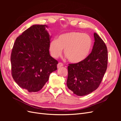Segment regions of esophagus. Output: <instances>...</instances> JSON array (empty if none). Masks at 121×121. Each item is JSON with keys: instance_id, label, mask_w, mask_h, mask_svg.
Here are the masks:
<instances>
[{"instance_id": "34e87169", "label": "esophagus", "mask_w": 121, "mask_h": 121, "mask_svg": "<svg viewBox=\"0 0 121 121\" xmlns=\"http://www.w3.org/2000/svg\"><path fill=\"white\" fill-rule=\"evenodd\" d=\"M63 64L61 63H59L57 65V68H60L63 67Z\"/></svg>"}]
</instances>
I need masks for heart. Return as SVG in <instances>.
<instances>
[{"label": "heart", "instance_id": "obj_1", "mask_svg": "<svg viewBox=\"0 0 121 121\" xmlns=\"http://www.w3.org/2000/svg\"><path fill=\"white\" fill-rule=\"evenodd\" d=\"M92 46L90 36L78 32H71L60 35L51 41L49 45L50 55L54 58L60 56L63 49L65 56L72 63H79L88 56Z\"/></svg>", "mask_w": 121, "mask_h": 121}]
</instances>
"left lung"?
Here are the masks:
<instances>
[{
	"label": "left lung",
	"mask_w": 121,
	"mask_h": 121,
	"mask_svg": "<svg viewBox=\"0 0 121 121\" xmlns=\"http://www.w3.org/2000/svg\"><path fill=\"white\" fill-rule=\"evenodd\" d=\"M91 53L85 60L69 64L67 85L78 96H84L99 86L108 66V50L105 44L96 33Z\"/></svg>",
	"instance_id": "8db88e82"
}]
</instances>
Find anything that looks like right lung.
<instances>
[{"instance_id":"add662e5","label":"right lung","mask_w":121,"mask_h":121,"mask_svg":"<svg viewBox=\"0 0 121 121\" xmlns=\"http://www.w3.org/2000/svg\"><path fill=\"white\" fill-rule=\"evenodd\" d=\"M45 25L32 26L16 39L10 56L12 75L21 88L38 92L57 69L58 61L50 56L51 36Z\"/></svg>"}]
</instances>
